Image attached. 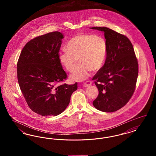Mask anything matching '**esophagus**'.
I'll return each instance as SVG.
<instances>
[{
  "label": "esophagus",
  "instance_id": "obj_1",
  "mask_svg": "<svg viewBox=\"0 0 156 156\" xmlns=\"http://www.w3.org/2000/svg\"><path fill=\"white\" fill-rule=\"evenodd\" d=\"M91 83H92L91 82L89 81H86L85 83H83V87H89L91 85Z\"/></svg>",
  "mask_w": 156,
  "mask_h": 156
}]
</instances>
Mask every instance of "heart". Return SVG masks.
Instances as JSON below:
<instances>
[{
  "mask_svg": "<svg viewBox=\"0 0 156 156\" xmlns=\"http://www.w3.org/2000/svg\"><path fill=\"white\" fill-rule=\"evenodd\" d=\"M66 49L58 54L59 63L71 73L78 58L80 62L70 78L73 81H81L89 76L91 71L97 72L103 67L107 56L108 45L105 38L100 35L80 34L68 41Z\"/></svg>",
  "mask_w": 156,
  "mask_h": 156,
  "instance_id": "b5f03b06",
  "label": "heart"
}]
</instances>
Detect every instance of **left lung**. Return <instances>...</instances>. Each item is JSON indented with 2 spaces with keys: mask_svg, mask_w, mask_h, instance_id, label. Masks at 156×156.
Listing matches in <instances>:
<instances>
[{
  "mask_svg": "<svg viewBox=\"0 0 156 156\" xmlns=\"http://www.w3.org/2000/svg\"><path fill=\"white\" fill-rule=\"evenodd\" d=\"M90 29L104 32L108 45L105 64L92 78L99 90L93 105L104 112L116 111L127 103L136 87L139 68L133 47L127 37L108 27Z\"/></svg>",
  "mask_w": 156,
  "mask_h": 156,
  "instance_id": "obj_1",
  "label": "left lung"
}]
</instances>
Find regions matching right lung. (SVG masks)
I'll return each instance as SVG.
<instances>
[{"mask_svg":"<svg viewBox=\"0 0 156 156\" xmlns=\"http://www.w3.org/2000/svg\"><path fill=\"white\" fill-rule=\"evenodd\" d=\"M64 36L59 31L48 33L29 41L20 55L18 82L30 109L43 116H57L65 111L77 88L59 82L67 74L58 60Z\"/></svg>","mask_w":156,"mask_h":156,"instance_id":"obj_1","label":"right lung"}]
</instances>
